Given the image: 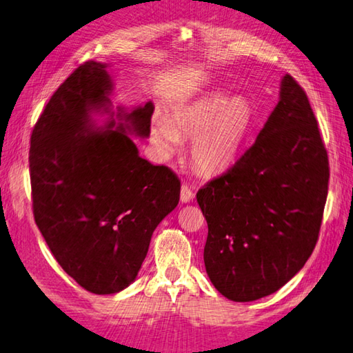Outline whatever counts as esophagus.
<instances>
[{
  "mask_svg": "<svg viewBox=\"0 0 353 353\" xmlns=\"http://www.w3.org/2000/svg\"><path fill=\"white\" fill-rule=\"evenodd\" d=\"M192 197H194V192H192L191 186L183 183L182 188H181V200L183 203H188V202H191Z\"/></svg>",
  "mask_w": 353,
  "mask_h": 353,
  "instance_id": "1",
  "label": "esophagus"
}]
</instances>
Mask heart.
<instances>
[{
  "label": "heart",
  "mask_w": 353,
  "mask_h": 353,
  "mask_svg": "<svg viewBox=\"0 0 353 353\" xmlns=\"http://www.w3.org/2000/svg\"><path fill=\"white\" fill-rule=\"evenodd\" d=\"M252 119V107L245 98L210 92L172 110L167 121L156 119L151 139L162 156L170 157L179 150L181 139L192 137V165L202 174L214 176L236 162Z\"/></svg>",
  "instance_id": "1"
}]
</instances>
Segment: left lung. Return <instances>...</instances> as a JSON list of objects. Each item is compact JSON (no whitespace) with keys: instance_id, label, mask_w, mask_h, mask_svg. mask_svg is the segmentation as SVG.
<instances>
[{"instance_id":"left-lung-1","label":"left lung","mask_w":353,"mask_h":353,"mask_svg":"<svg viewBox=\"0 0 353 353\" xmlns=\"http://www.w3.org/2000/svg\"><path fill=\"white\" fill-rule=\"evenodd\" d=\"M329 159L307 96L291 74L251 148L197 192L214 288L232 301L279 291L305 266L320 234Z\"/></svg>"}]
</instances>
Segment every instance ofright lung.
I'll return each mask as SVG.
<instances>
[{"label":"right lung","instance_id":"add662e5","mask_svg":"<svg viewBox=\"0 0 353 353\" xmlns=\"http://www.w3.org/2000/svg\"><path fill=\"white\" fill-rule=\"evenodd\" d=\"M107 64L87 61L62 82L30 137L33 216L61 268L88 292L128 288L147 257L151 236L181 197L168 167L139 156L130 134L150 136L154 107L127 113L115 123ZM93 112H107L98 130Z\"/></svg>","mask_w":353,"mask_h":353}]
</instances>
